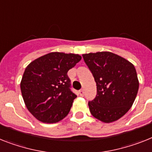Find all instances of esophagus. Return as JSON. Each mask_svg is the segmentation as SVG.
I'll use <instances>...</instances> for the list:
<instances>
[{
  "mask_svg": "<svg viewBox=\"0 0 152 152\" xmlns=\"http://www.w3.org/2000/svg\"><path fill=\"white\" fill-rule=\"evenodd\" d=\"M78 93H79V95H80V96H84V95H85V91H84V90H79V91H78Z\"/></svg>",
  "mask_w": 152,
  "mask_h": 152,
  "instance_id": "obj_1",
  "label": "esophagus"
}]
</instances>
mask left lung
Returning <instances> with one entry per match:
<instances>
[{
	"mask_svg": "<svg viewBox=\"0 0 152 152\" xmlns=\"http://www.w3.org/2000/svg\"><path fill=\"white\" fill-rule=\"evenodd\" d=\"M97 86V95L88 102L91 115L104 123L119 120L128 112L139 88L134 66L111 52L82 55Z\"/></svg>",
	"mask_w": 152,
	"mask_h": 152,
	"instance_id": "obj_1",
	"label": "left lung"
}]
</instances>
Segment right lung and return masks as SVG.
I'll use <instances>...</instances> for the list:
<instances>
[{
	"label": "right lung",
	"instance_id": "1",
	"mask_svg": "<svg viewBox=\"0 0 152 152\" xmlns=\"http://www.w3.org/2000/svg\"><path fill=\"white\" fill-rule=\"evenodd\" d=\"M81 59L78 54L53 52L27 66L20 87L26 107L37 120L53 124L68 114L77 96L71 90L67 71Z\"/></svg>",
	"mask_w": 152,
	"mask_h": 152
}]
</instances>
